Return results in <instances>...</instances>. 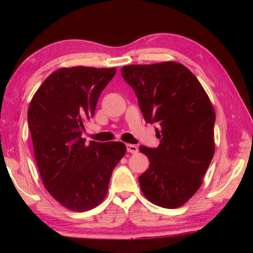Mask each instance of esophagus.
<instances>
[{"mask_svg":"<svg viewBox=\"0 0 253 253\" xmlns=\"http://www.w3.org/2000/svg\"><path fill=\"white\" fill-rule=\"evenodd\" d=\"M127 152L128 153H131V154H135L138 152V147L136 146V145H131V144H127Z\"/></svg>","mask_w":253,"mask_h":253,"instance_id":"1","label":"esophagus"}]
</instances>
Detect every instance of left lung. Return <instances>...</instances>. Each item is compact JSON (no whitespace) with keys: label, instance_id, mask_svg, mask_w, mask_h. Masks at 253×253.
<instances>
[{"label":"left lung","instance_id":"8db88e82","mask_svg":"<svg viewBox=\"0 0 253 253\" xmlns=\"http://www.w3.org/2000/svg\"><path fill=\"white\" fill-rule=\"evenodd\" d=\"M122 76L135 91L145 122L161 126L158 147L139 146L149 160L138 177L143 194L158 207H181L200 188L214 155L211 101L178 62L125 66Z\"/></svg>","mask_w":253,"mask_h":253}]
</instances>
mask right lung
<instances>
[{"instance_id": "add662e5", "label": "right lung", "mask_w": 253, "mask_h": 253, "mask_svg": "<svg viewBox=\"0 0 253 253\" xmlns=\"http://www.w3.org/2000/svg\"><path fill=\"white\" fill-rule=\"evenodd\" d=\"M116 68H62L46 78L28 110L34 156L46 191L63 207L84 212L105 199L111 173L126 153L121 142L85 144L84 123Z\"/></svg>"}]
</instances>
